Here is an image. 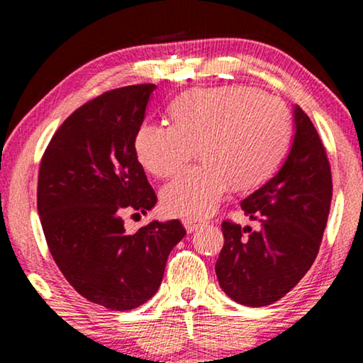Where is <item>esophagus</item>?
Returning <instances> with one entry per match:
<instances>
[{"mask_svg":"<svg viewBox=\"0 0 363 363\" xmlns=\"http://www.w3.org/2000/svg\"><path fill=\"white\" fill-rule=\"evenodd\" d=\"M183 226H185V230L188 233H193V231L200 230V228L205 226V223L200 220H183Z\"/></svg>","mask_w":363,"mask_h":363,"instance_id":"obj_1","label":"esophagus"}]
</instances>
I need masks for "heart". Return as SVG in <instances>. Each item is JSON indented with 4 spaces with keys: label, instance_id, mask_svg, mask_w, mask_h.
Masks as SVG:
<instances>
[{
    "label": "heart",
    "instance_id": "b5f03b06",
    "mask_svg": "<svg viewBox=\"0 0 363 363\" xmlns=\"http://www.w3.org/2000/svg\"><path fill=\"white\" fill-rule=\"evenodd\" d=\"M172 123H143L135 135L138 162L152 175L182 172L198 148L203 165L163 188L162 205L182 218H205L233 183L259 185L289 147L291 113L274 96L247 86L193 89L175 99Z\"/></svg>",
    "mask_w": 363,
    "mask_h": 363
}]
</instances>
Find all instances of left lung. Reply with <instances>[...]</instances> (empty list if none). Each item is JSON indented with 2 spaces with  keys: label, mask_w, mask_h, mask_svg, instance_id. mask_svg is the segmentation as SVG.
I'll return each mask as SVG.
<instances>
[{
  "label": "left lung",
  "mask_w": 363,
  "mask_h": 363,
  "mask_svg": "<svg viewBox=\"0 0 363 363\" xmlns=\"http://www.w3.org/2000/svg\"><path fill=\"white\" fill-rule=\"evenodd\" d=\"M332 200L325 148L307 113L294 106V138L279 172L241 201L257 230L225 221L215 271L228 297L247 307L284 297L311 269Z\"/></svg>",
  "instance_id": "left-lung-1"
}]
</instances>
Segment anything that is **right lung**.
I'll list each match as a JSON object with an SVG mask.
<instances>
[{
  "label": "right lung",
  "mask_w": 363,
  "mask_h": 363,
  "mask_svg": "<svg viewBox=\"0 0 363 363\" xmlns=\"http://www.w3.org/2000/svg\"><path fill=\"white\" fill-rule=\"evenodd\" d=\"M155 84L113 89L69 116L44 152L38 211L49 251L82 297L112 311L145 304L162 284L168 255L186 235L178 220L135 233L122 213L157 205L135 153Z\"/></svg>",
  "instance_id": "obj_1"
}]
</instances>
